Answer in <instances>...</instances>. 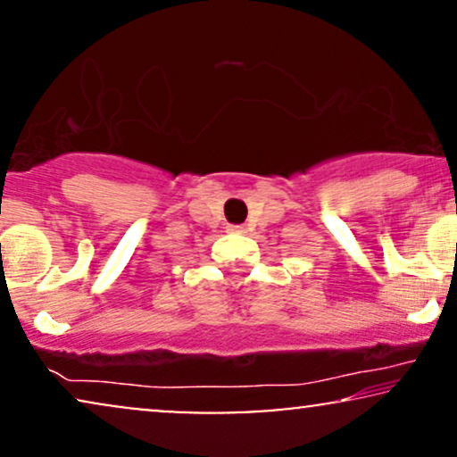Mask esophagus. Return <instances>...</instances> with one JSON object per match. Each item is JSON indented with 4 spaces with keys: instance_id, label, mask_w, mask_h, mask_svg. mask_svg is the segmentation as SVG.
<instances>
[{
    "instance_id": "1",
    "label": "esophagus",
    "mask_w": 457,
    "mask_h": 457,
    "mask_svg": "<svg viewBox=\"0 0 457 457\" xmlns=\"http://www.w3.org/2000/svg\"><path fill=\"white\" fill-rule=\"evenodd\" d=\"M228 230L230 233H244V227H241V224H230Z\"/></svg>"
}]
</instances>
